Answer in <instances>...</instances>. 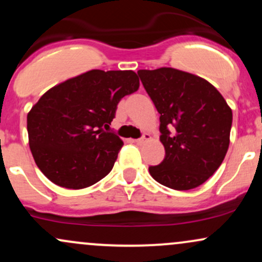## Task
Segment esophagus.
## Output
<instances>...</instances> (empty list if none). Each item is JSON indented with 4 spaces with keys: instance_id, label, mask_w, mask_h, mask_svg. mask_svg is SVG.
<instances>
[{
    "instance_id": "esophagus-1",
    "label": "esophagus",
    "mask_w": 262,
    "mask_h": 262,
    "mask_svg": "<svg viewBox=\"0 0 262 262\" xmlns=\"http://www.w3.org/2000/svg\"><path fill=\"white\" fill-rule=\"evenodd\" d=\"M149 139H151V135H150L149 133H145V134L143 135V137L139 138V139L135 140V143H137V144H143V143H145V141H148Z\"/></svg>"
}]
</instances>
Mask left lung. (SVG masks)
Here are the masks:
<instances>
[{
	"label": "left lung",
	"instance_id": "obj_1",
	"mask_svg": "<svg viewBox=\"0 0 262 262\" xmlns=\"http://www.w3.org/2000/svg\"><path fill=\"white\" fill-rule=\"evenodd\" d=\"M160 113L165 159L150 166L155 181L187 191L209 179L223 162L230 141L231 108L221 92L197 75L160 68L138 71Z\"/></svg>",
	"mask_w": 262,
	"mask_h": 262
}]
</instances>
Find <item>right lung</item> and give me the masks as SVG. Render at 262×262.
Here are the masks:
<instances>
[{
	"mask_svg": "<svg viewBox=\"0 0 262 262\" xmlns=\"http://www.w3.org/2000/svg\"><path fill=\"white\" fill-rule=\"evenodd\" d=\"M138 89L132 70H90L48 90L27 116L29 148L45 177L81 189L107 176L123 141L103 129L119 101Z\"/></svg>",
	"mask_w": 262,
	"mask_h": 262,
	"instance_id": "add662e5",
	"label": "right lung"
}]
</instances>
